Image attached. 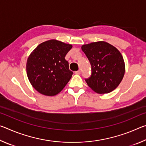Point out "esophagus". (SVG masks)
I'll return each mask as SVG.
<instances>
[{
    "label": "esophagus",
    "mask_w": 146,
    "mask_h": 146,
    "mask_svg": "<svg viewBox=\"0 0 146 146\" xmlns=\"http://www.w3.org/2000/svg\"><path fill=\"white\" fill-rule=\"evenodd\" d=\"M80 73H81V71H80V70H78V71H75V74H76V75H80Z\"/></svg>",
    "instance_id": "obj_1"
}]
</instances>
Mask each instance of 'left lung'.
<instances>
[{
	"mask_svg": "<svg viewBox=\"0 0 146 146\" xmlns=\"http://www.w3.org/2000/svg\"><path fill=\"white\" fill-rule=\"evenodd\" d=\"M82 50L91 66V75L85 80L99 94L111 92L118 87L125 73V64L118 49L104 41L85 44Z\"/></svg>",
	"mask_w": 146,
	"mask_h": 146,
	"instance_id": "obj_1",
	"label": "left lung"
}]
</instances>
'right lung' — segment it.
<instances>
[{
	"label": "right lung",
	"mask_w": 146,
	"mask_h": 146,
	"mask_svg": "<svg viewBox=\"0 0 146 146\" xmlns=\"http://www.w3.org/2000/svg\"><path fill=\"white\" fill-rule=\"evenodd\" d=\"M72 45L56 40L44 42L34 49L26 63L27 75L35 90L54 96L63 90L72 76L65 59Z\"/></svg>",
	"instance_id": "right-lung-1"
}]
</instances>
